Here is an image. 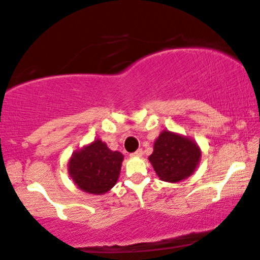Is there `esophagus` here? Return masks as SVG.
I'll return each mask as SVG.
<instances>
[{
    "label": "esophagus",
    "mask_w": 260,
    "mask_h": 260,
    "mask_svg": "<svg viewBox=\"0 0 260 260\" xmlns=\"http://www.w3.org/2000/svg\"><path fill=\"white\" fill-rule=\"evenodd\" d=\"M141 154H142V149L139 148V149H137V151H135L134 153H132L131 156H141Z\"/></svg>",
    "instance_id": "esophagus-1"
}]
</instances>
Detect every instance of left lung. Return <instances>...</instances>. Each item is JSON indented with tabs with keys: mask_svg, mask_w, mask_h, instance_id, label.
<instances>
[{
	"mask_svg": "<svg viewBox=\"0 0 260 260\" xmlns=\"http://www.w3.org/2000/svg\"><path fill=\"white\" fill-rule=\"evenodd\" d=\"M200 155L198 145L191 139L164 131L154 142L149 161L161 180L178 182L194 172Z\"/></svg>",
	"mask_w": 260,
	"mask_h": 260,
	"instance_id": "1",
	"label": "left lung"
}]
</instances>
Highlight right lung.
<instances>
[{
  "instance_id": "add662e5",
  "label": "right lung",
  "mask_w": 260,
  "mask_h": 260,
  "mask_svg": "<svg viewBox=\"0 0 260 260\" xmlns=\"http://www.w3.org/2000/svg\"><path fill=\"white\" fill-rule=\"evenodd\" d=\"M123 155L111 151L100 139L75 152L68 171L76 186L90 194H104L118 181Z\"/></svg>"
}]
</instances>
